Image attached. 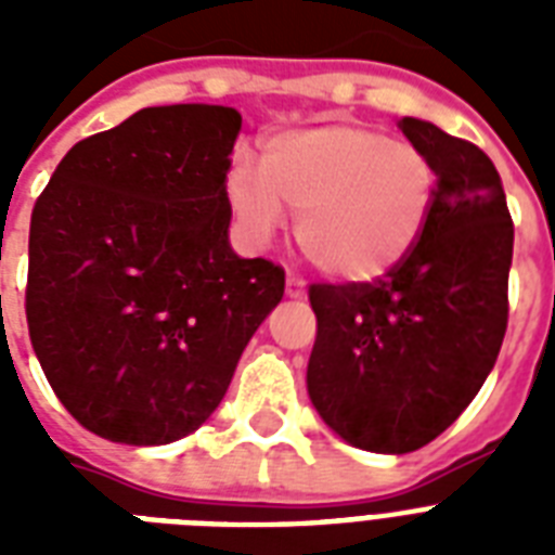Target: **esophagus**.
<instances>
[{"label": "esophagus", "instance_id": "esophagus-1", "mask_svg": "<svg viewBox=\"0 0 555 555\" xmlns=\"http://www.w3.org/2000/svg\"><path fill=\"white\" fill-rule=\"evenodd\" d=\"M285 294L291 296V299H296V296H305V282H302V276H296V273H287Z\"/></svg>", "mask_w": 555, "mask_h": 555}]
</instances>
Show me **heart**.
Returning a JSON list of instances; mask_svg holds the SVG:
<instances>
[{
  "label": "heart",
  "instance_id": "obj_1",
  "mask_svg": "<svg viewBox=\"0 0 555 555\" xmlns=\"http://www.w3.org/2000/svg\"><path fill=\"white\" fill-rule=\"evenodd\" d=\"M227 195L253 238L285 207L299 216L305 256L334 279L371 282L412 253L435 204V169L417 146L354 124L270 138L256 167L238 152Z\"/></svg>",
  "mask_w": 555,
  "mask_h": 555
}]
</instances>
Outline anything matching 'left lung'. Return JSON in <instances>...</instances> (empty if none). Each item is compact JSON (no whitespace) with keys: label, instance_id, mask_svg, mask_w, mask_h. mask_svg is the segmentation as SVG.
Segmentation results:
<instances>
[{"label":"left lung","instance_id":"left-lung-1","mask_svg":"<svg viewBox=\"0 0 555 555\" xmlns=\"http://www.w3.org/2000/svg\"><path fill=\"white\" fill-rule=\"evenodd\" d=\"M435 169L426 230L371 282H313L308 395L351 447L403 455L461 417L507 331L513 218L499 169L475 143L403 117Z\"/></svg>","mask_w":555,"mask_h":555}]
</instances>
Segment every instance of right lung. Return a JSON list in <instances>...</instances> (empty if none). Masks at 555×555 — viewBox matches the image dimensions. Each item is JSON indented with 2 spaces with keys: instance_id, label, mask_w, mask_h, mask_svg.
Segmentation results:
<instances>
[{
  "instance_id": "add662e5",
  "label": "right lung",
  "mask_w": 555,
  "mask_h": 555,
  "mask_svg": "<svg viewBox=\"0 0 555 555\" xmlns=\"http://www.w3.org/2000/svg\"><path fill=\"white\" fill-rule=\"evenodd\" d=\"M242 115L181 103L74 143L30 212L25 317L74 421L160 447L221 403L285 294V270L227 242Z\"/></svg>"
}]
</instances>
